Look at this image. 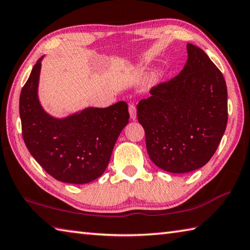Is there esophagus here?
<instances>
[{
	"label": "esophagus",
	"mask_w": 250,
	"mask_h": 250,
	"mask_svg": "<svg viewBox=\"0 0 250 250\" xmlns=\"http://www.w3.org/2000/svg\"><path fill=\"white\" fill-rule=\"evenodd\" d=\"M129 112H130V117L132 120H135L136 119V107L133 104V103H131L129 104Z\"/></svg>",
	"instance_id": "34e87169"
}]
</instances>
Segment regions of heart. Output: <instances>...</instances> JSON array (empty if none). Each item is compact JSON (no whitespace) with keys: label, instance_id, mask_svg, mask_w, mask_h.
I'll list each match as a JSON object with an SVG mask.
<instances>
[{"label":"heart","instance_id":"b5f03b06","mask_svg":"<svg viewBox=\"0 0 250 250\" xmlns=\"http://www.w3.org/2000/svg\"><path fill=\"white\" fill-rule=\"evenodd\" d=\"M160 76H161V72H160V71H157V72H156L155 75H154L153 80H154V81H157V80L159 79V78H160Z\"/></svg>","mask_w":250,"mask_h":250}]
</instances>
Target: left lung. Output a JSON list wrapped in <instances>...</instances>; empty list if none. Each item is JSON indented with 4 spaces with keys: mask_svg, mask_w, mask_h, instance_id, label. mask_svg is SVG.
I'll use <instances>...</instances> for the list:
<instances>
[{
    "mask_svg": "<svg viewBox=\"0 0 250 250\" xmlns=\"http://www.w3.org/2000/svg\"><path fill=\"white\" fill-rule=\"evenodd\" d=\"M188 58L177 77L153 86L136 115L151 161L187 173L206 165L228 124V90L221 71L202 48L188 44Z\"/></svg>",
    "mask_w": 250,
    "mask_h": 250,
    "instance_id": "left-lung-1",
    "label": "left lung"
}]
</instances>
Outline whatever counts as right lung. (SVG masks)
I'll return each instance as SVG.
<instances>
[{
  "mask_svg": "<svg viewBox=\"0 0 250 250\" xmlns=\"http://www.w3.org/2000/svg\"><path fill=\"white\" fill-rule=\"evenodd\" d=\"M41 60L32 68L19 97L21 133L39 165L62 182L84 184L104 173L122 129L129 122L128 104L86 108L63 119L48 116L38 100Z\"/></svg>",
  "mask_w": 250,
  "mask_h": 250,
  "instance_id": "obj_1",
  "label": "right lung"
}]
</instances>
